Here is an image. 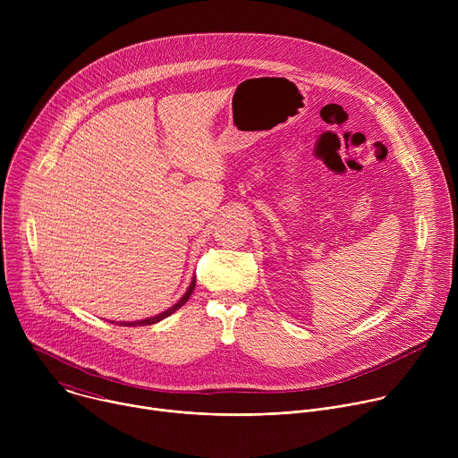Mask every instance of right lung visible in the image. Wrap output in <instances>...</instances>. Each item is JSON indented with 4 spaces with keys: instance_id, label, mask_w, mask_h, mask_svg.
<instances>
[{
    "instance_id": "1",
    "label": "right lung",
    "mask_w": 458,
    "mask_h": 458,
    "mask_svg": "<svg viewBox=\"0 0 458 458\" xmlns=\"http://www.w3.org/2000/svg\"><path fill=\"white\" fill-rule=\"evenodd\" d=\"M193 288H195V279L190 283V286H188V290H186V293L181 297V301L177 302V304H174L172 308H168L166 311H163V313H159V315H156V317H150V318H145V320H138V322H128V324H124V322H121V326H148V324H156V322H159V320H163L165 317H168V315H172L175 310H179L188 299H190V295H191V292H193Z\"/></svg>"
}]
</instances>
